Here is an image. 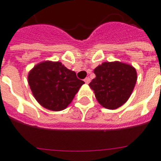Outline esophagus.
Returning <instances> with one entry per match:
<instances>
[{"instance_id":"34e87169","label":"esophagus","mask_w":161,"mask_h":161,"mask_svg":"<svg viewBox=\"0 0 161 161\" xmlns=\"http://www.w3.org/2000/svg\"><path fill=\"white\" fill-rule=\"evenodd\" d=\"M84 82H85V83L88 84V83H90V78H86L85 79H84Z\"/></svg>"}]
</instances>
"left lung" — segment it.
I'll return each instance as SVG.
<instances>
[{
	"label": "left lung",
	"mask_w": 161,
	"mask_h": 161,
	"mask_svg": "<svg viewBox=\"0 0 161 161\" xmlns=\"http://www.w3.org/2000/svg\"><path fill=\"white\" fill-rule=\"evenodd\" d=\"M89 83L96 99L108 109H116L127 102L137 81L134 67L120 62H105L94 69Z\"/></svg>",
	"instance_id": "left-lung-1"
}]
</instances>
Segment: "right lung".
<instances>
[{"instance_id": "obj_1", "label": "right lung", "mask_w": 161, "mask_h": 161, "mask_svg": "<svg viewBox=\"0 0 161 161\" xmlns=\"http://www.w3.org/2000/svg\"><path fill=\"white\" fill-rule=\"evenodd\" d=\"M28 83L36 100L53 111L65 109L84 82L60 62L44 61L28 73Z\"/></svg>"}]
</instances>
